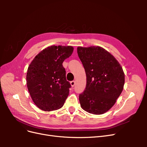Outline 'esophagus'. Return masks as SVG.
Instances as JSON below:
<instances>
[{"mask_svg": "<svg viewBox=\"0 0 147 147\" xmlns=\"http://www.w3.org/2000/svg\"><path fill=\"white\" fill-rule=\"evenodd\" d=\"M75 81H72V82H70V85L72 86V87H74V86H75Z\"/></svg>", "mask_w": 147, "mask_h": 147, "instance_id": "obj_1", "label": "esophagus"}]
</instances>
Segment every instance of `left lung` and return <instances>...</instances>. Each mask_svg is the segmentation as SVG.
Here are the masks:
<instances>
[{
	"mask_svg": "<svg viewBox=\"0 0 147 147\" xmlns=\"http://www.w3.org/2000/svg\"><path fill=\"white\" fill-rule=\"evenodd\" d=\"M86 75L85 90L79 96L86 112L101 115L109 111L123 91L124 73L116 58L99 46L77 47Z\"/></svg>",
	"mask_w": 147,
	"mask_h": 147,
	"instance_id": "1",
	"label": "left lung"
}]
</instances>
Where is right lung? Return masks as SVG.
Masks as SVG:
<instances>
[{"mask_svg":"<svg viewBox=\"0 0 147 147\" xmlns=\"http://www.w3.org/2000/svg\"><path fill=\"white\" fill-rule=\"evenodd\" d=\"M73 51L72 46L52 45L43 49L31 61L26 84L38 109L51 112L63 106L71 85L66 80L63 63Z\"/></svg>","mask_w":147,"mask_h":147,"instance_id":"add662e5","label":"right lung"}]
</instances>
